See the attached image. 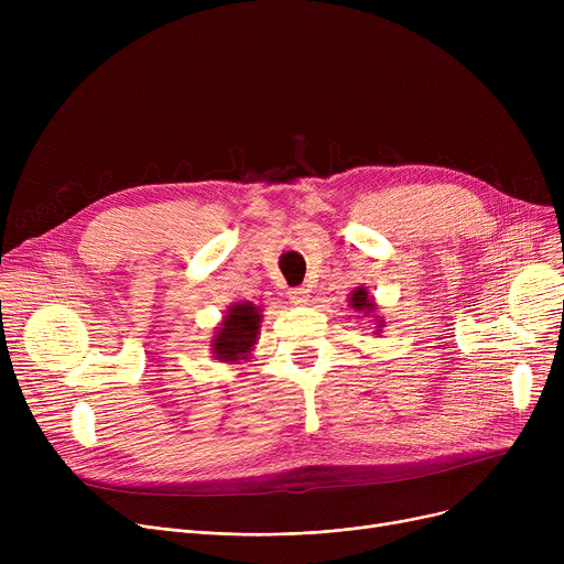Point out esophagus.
<instances>
[{"mask_svg": "<svg viewBox=\"0 0 564 564\" xmlns=\"http://www.w3.org/2000/svg\"><path fill=\"white\" fill-rule=\"evenodd\" d=\"M288 297L294 306H304L308 302V290L306 288H292V290H288Z\"/></svg>", "mask_w": 564, "mask_h": 564, "instance_id": "obj_1", "label": "esophagus"}]
</instances>
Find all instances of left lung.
<instances>
[{"mask_svg": "<svg viewBox=\"0 0 564 564\" xmlns=\"http://www.w3.org/2000/svg\"><path fill=\"white\" fill-rule=\"evenodd\" d=\"M349 306H351L354 311H364L366 315H370V313L375 311V302L368 297L366 288H357V290L351 292V297H349ZM379 327H381V319H379Z\"/></svg>", "mask_w": 564, "mask_h": 564, "instance_id": "obj_1", "label": "left lung"}]
</instances>
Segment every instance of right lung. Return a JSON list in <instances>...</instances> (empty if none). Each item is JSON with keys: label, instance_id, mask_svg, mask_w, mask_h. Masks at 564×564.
Masks as SVG:
<instances>
[{"label": "right lung", "instance_id": "obj_1", "mask_svg": "<svg viewBox=\"0 0 564 564\" xmlns=\"http://www.w3.org/2000/svg\"><path fill=\"white\" fill-rule=\"evenodd\" d=\"M260 332V308L251 302H237L224 315V322L217 327L213 338L215 359L232 364L247 359L253 349Z\"/></svg>", "mask_w": 564, "mask_h": 564}]
</instances>
